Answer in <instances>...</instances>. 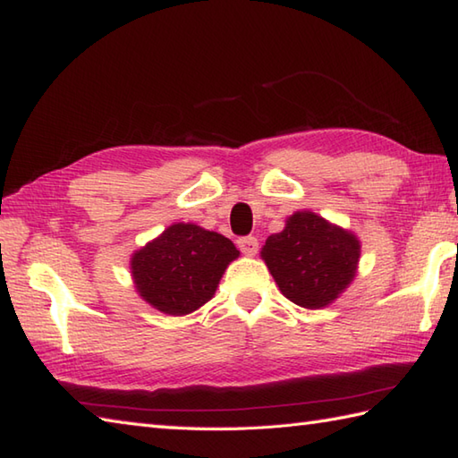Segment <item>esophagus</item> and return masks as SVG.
<instances>
[{"instance_id":"34e87169","label":"esophagus","mask_w":458,"mask_h":458,"mask_svg":"<svg viewBox=\"0 0 458 458\" xmlns=\"http://www.w3.org/2000/svg\"><path fill=\"white\" fill-rule=\"evenodd\" d=\"M238 248L242 254L246 256H254L258 252V238L256 236H244L238 238Z\"/></svg>"}]
</instances>
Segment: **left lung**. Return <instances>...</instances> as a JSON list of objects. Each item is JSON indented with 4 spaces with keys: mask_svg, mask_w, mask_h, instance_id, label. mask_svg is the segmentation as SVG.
I'll return each mask as SVG.
<instances>
[{
    "mask_svg": "<svg viewBox=\"0 0 458 458\" xmlns=\"http://www.w3.org/2000/svg\"><path fill=\"white\" fill-rule=\"evenodd\" d=\"M262 258L285 298L318 310L353 280L360 240L318 214L295 212L282 232L266 240Z\"/></svg>",
    "mask_w": 458,
    "mask_h": 458,
    "instance_id": "1",
    "label": "left lung"
}]
</instances>
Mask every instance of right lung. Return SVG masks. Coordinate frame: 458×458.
Here are the masks:
<instances>
[{"instance_id":"add662e5","label":"right lung","mask_w":458,"mask_h":458,"mask_svg":"<svg viewBox=\"0 0 458 458\" xmlns=\"http://www.w3.org/2000/svg\"><path fill=\"white\" fill-rule=\"evenodd\" d=\"M238 250L218 232L173 224L132 256L140 298L158 311L184 316L208 301Z\"/></svg>"}]
</instances>
